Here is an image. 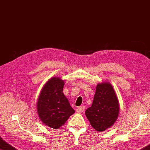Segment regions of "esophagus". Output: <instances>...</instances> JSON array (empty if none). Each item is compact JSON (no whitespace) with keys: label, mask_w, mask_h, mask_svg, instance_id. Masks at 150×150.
Segmentation results:
<instances>
[{"label":"esophagus","mask_w":150,"mask_h":150,"mask_svg":"<svg viewBox=\"0 0 150 150\" xmlns=\"http://www.w3.org/2000/svg\"><path fill=\"white\" fill-rule=\"evenodd\" d=\"M85 106H80L79 107V108L76 109V112H78V113H82V112H83V111H85Z\"/></svg>","instance_id":"esophagus-1"}]
</instances>
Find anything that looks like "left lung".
Here are the masks:
<instances>
[{"label":"left lung","mask_w":150,"mask_h":150,"mask_svg":"<svg viewBox=\"0 0 150 150\" xmlns=\"http://www.w3.org/2000/svg\"><path fill=\"white\" fill-rule=\"evenodd\" d=\"M120 104L114 87L109 82L98 83L91 107L85 115L94 129L99 132L108 129L117 121Z\"/></svg>","instance_id":"1"}]
</instances>
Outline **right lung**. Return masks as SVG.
<instances>
[{"label": "right lung", "instance_id": "right-lung-1", "mask_svg": "<svg viewBox=\"0 0 150 150\" xmlns=\"http://www.w3.org/2000/svg\"><path fill=\"white\" fill-rule=\"evenodd\" d=\"M65 81L53 77L42 88L37 102V111L41 122L52 129H58L65 124L75 112L69 100L63 93Z\"/></svg>", "mask_w": 150, "mask_h": 150}]
</instances>
